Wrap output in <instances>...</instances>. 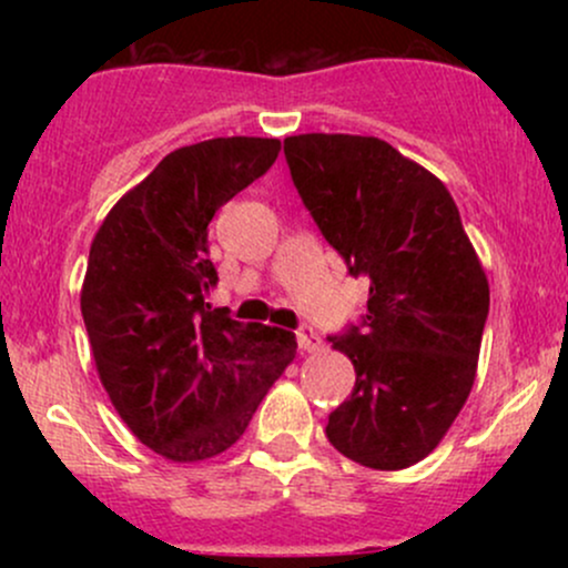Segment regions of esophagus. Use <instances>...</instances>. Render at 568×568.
<instances>
[{"mask_svg": "<svg viewBox=\"0 0 568 568\" xmlns=\"http://www.w3.org/2000/svg\"><path fill=\"white\" fill-rule=\"evenodd\" d=\"M296 342H298V349H304V352H317V349L323 347L321 336H317V331L312 328L310 323H302V325H298V331H296Z\"/></svg>", "mask_w": 568, "mask_h": 568, "instance_id": "esophagus-1", "label": "esophagus"}]
</instances>
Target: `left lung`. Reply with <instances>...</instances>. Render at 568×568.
Segmentation results:
<instances>
[{
  "label": "left lung",
  "mask_w": 568,
  "mask_h": 568,
  "mask_svg": "<svg viewBox=\"0 0 568 568\" xmlns=\"http://www.w3.org/2000/svg\"><path fill=\"white\" fill-rule=\"evenodd\" d=\"M283 149L317 230L368 280L366 315L328 336L355 387L325 435L352 462L403 470L438 446L470 395L486 272L448 189L387 141L306 133Z\"/></svg>",
  "instance_id": "left-lung-1"
}]
</instances>
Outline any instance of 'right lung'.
<instances>
[{
	"label": "right lung",
	"mask_w": 568,
	"mask_h": 568,
	"mask_svg": "<svg viewBox=\"0 0 568 568\" xmlns=\"http://www.w3.org/2000/svg\"><path fill=\"white\" fill-rule=\"evenodd\" d=\"M277 139L175 149L112 207L90 245L82 317L103 387L143 446L173 462L240 440L296 357L291 331L240 323L207 296V224L275 165Z\"/></svg>",
	"instance_id": "add662e5"
}]
</instances>
